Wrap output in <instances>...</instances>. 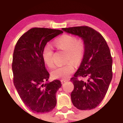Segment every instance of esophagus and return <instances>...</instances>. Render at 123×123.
Returning <instances> with one entry per match:
<instances>
[{
  "instance_id": "obj_1",
  "label": "esophagus",
  "mask_w": 123,
  "mask_h": 123,
  "mask_svg": "<svg viewBox=\"0 0 123 123\" xmlns=\"http://www.w3.org/2000/svg\"><path fill=\"white\" fill-rule=\"evenodd\" d=\"M66 81H67V80H61V82L62 84H64V82H65Z\"/></svg>"
}]
</instances>
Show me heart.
I'll list each match as a JSON object with an SVG mask.
<instances>
[{"mask_svg": "<svg viewBox=\"0 0 123 123\" xmlns=\"http://www.w3.org/2000/svg\"><path fill=\"white\" fill-rule=\"evenodd\" d=\"M54 45L60 51L66 52L65 65L55 68L51 72V75L55 79H65L69 77L75 70V65H78L83 59L85 52V43L81 39L65 34L55 40ZM54 51L49 45H45L42 51L43 62L49 68L54 67Z\"/></svg>", "mask_w": 123, "mask_h": 123, "instance_id": "b5f03b06", "label": "heart"}]
</instances>
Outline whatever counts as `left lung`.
Masks as SVG:
<instances>
[{
  "label": "left lung",
  "instance_id": "8db88e82",
  "mask_svg": "<svg viewBox=\"0 0 123 123\" xmlns=\"http://www.w3.org/2000/svg\"><path fill=\"white\" fill-rule=\"evenodd\" d=\"M64 32L81 38L85 43L83 59L74 77V88L71 94L73 105L79 110L97 107L107 92L113 77V59L109 47L103 36L90 27L62 28ZM87 78L84 81L78 77Z\"/></svg>",
  "mask_w": 123,
  "mask_h": 123
}]
</instances>
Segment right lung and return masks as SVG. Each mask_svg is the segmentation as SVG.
Wrapping results in <instances>:
<instances>
[{"label":"right lung","instance_id":"right-lung-1","mask_svg":"<svg viewBox=\"0 0 123 123\" xmlns=\"http://www.w3.org/2000/svg\"><path fill=\"white\" fill-rule=\"evenodd\" d=\"M63 32L58 29L33 28L18 41L13 55V84L22 101L33 113L51 111L56 104L59 80L46 82L49 77L42 58L47 42Z\"/></svg>","mask_w":123,"mask_h":123}]
</instances>
